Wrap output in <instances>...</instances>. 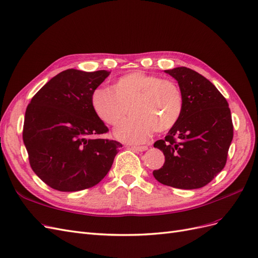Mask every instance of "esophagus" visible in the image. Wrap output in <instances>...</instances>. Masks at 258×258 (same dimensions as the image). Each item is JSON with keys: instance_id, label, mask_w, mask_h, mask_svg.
Returning a JSON list of instances; mask_svg holds the SVG:
<instances>
[{"instance_id": "34e87169", "label": "esophagus", "mask_w": 258, "mask_h": 258, "mask_svg": "<svg viewBox=\"0 0 258 258\" xmlns=\"http://www.w3.org/2000/svg\"><path fill=\"white\" fill-rule=\"evenodd\" d=\"M131 150H134L135 152H144L148 150L147 146H131Z\"/></svg>"}]
</instances>
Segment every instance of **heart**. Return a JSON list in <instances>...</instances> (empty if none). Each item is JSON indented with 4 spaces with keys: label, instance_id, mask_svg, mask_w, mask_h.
<instances>
[{
    "label": "heart",
    "instance_id": "b5f03b06",
    "mask_svg": "<svg viewBox=\"0 0 258 258\" xmlns=\"http://www.w3.org/2000/svg\"><path fill=\"white\" fill-rule=\"evenodd\" d=\"M90 105L97 118L106 126H116L126 116L130 118L115 130L120 141L140 144L154 132H167L179 121L184 111L181 87L174 81L135 71L117 79L106 88H96Z\"/></svg>",
    "mask_w": 258,
    "mask_h": 258
}]
</instances>
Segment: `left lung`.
<instances>
[{"label": "left lung", "instance_id": "1", "mask_svg": "<svg viewBox=\"0 0 258 258\" xmlns=\"http://www.w3.org/2000/svg\"><path fill=\"white\" fill-rule=\"evenodd\" d=\"M177 81L184 97L181 119L163 140L154 143L165 163L153 174L163 185L196 189L224 169L233 137L227 100L215 86L191 69L166 70Z\"/></svg>", "mask_w": 258, "mask_h": 258}]
</instances>
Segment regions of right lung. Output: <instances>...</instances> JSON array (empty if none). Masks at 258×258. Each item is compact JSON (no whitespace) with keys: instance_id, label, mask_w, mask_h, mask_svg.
Here are the masks:
<instances>
[{"instance_id":"right-lung-1","label":"right lung","mask_w":258,"mask_h":258,"mask_svg":"<svg viewBox=\"0 0 258 258\" xmlns=\"http://www.w3.org/2000/svg\"><path fill=\"white\" fill-rule=\"evenodd\" d=\"M111 72L70 69L38 90L27 106L22 139L35 174L51 188L77 191L97 185L122 145L96 138L108 132L90 105Z\"/></svg>"}]
</instances>
